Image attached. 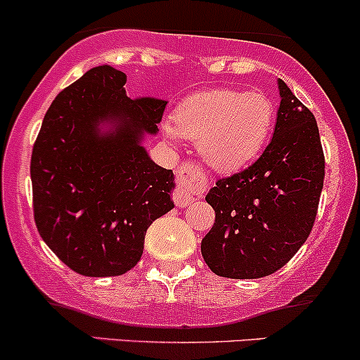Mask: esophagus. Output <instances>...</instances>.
<instances>
[{
    "label": "esophagus",
    "instance_id": "obj_1",
    "mask_svg": "<svg viewBox=\"0 0 360 360\" xmlns=\"http://www.w3.org/2000/svg\"><path fill=\"white\" fill-rule=\"evenodd\" d=\"M207 179L195 163H184L183 169L177 170V188L174 191V202L177 207L190 205L202 191H205Z\"/></svg>",
    "mask_w": 360,
    "mask_h": 360
}]
</instances>
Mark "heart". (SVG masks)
Here are the masks:
<instances>
[{
  "instance_id": "obj_1",
  "label": "heart",
  "mask_w": 360,
  "mask_h": 360,
  "mask_svg": "<svg viewBox=\"0 0 360 360\" xmlns=\"http://www.w3.org/2000/svg\"><path fill=\"white\" fill-rule=\"evenodd\" d=\"M274 122L275 104L266 94L221 89L184 99L163 130L170 139L197 141L210 169L231 174L259 157Z\"/></svg>"
}]
</instances>
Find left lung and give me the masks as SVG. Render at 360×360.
Wrapping results in <instances>:
<instances>
[{"instance_id": "left-lung-1", "label": "left lung", "mask_w": 360, "mask_h": 360, "mask_svg": "<svg viewBox=\"0 0 360 360\" xmlns=\"http://www.w3.org/2000/svg\"><path fill=\"white\" fill-rule=\"evenodd\" d=\"M274 137L242 172L210 188L216 223L202 240L219 277L261 278L281 270L307 242L324 186V153L315 116L278 79Z\"/></svg>"}]
</instances>
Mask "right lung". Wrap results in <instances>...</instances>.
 <instances>
[{"instance_id":"add662e5","label":"right lung","mask_w":360,"mask_h":360,"mask_svg":"<svg viewBox=\"0 0 360 360\" xmlns=\"http://www.w3.org/2000/svg\"><path fill=\"white\" fill-rule=\"evenodd\" d=\"M125 72L86 71L53 99L31 157L34 221L76 274L115 277L137 264L146 230L174 209V172L143 146L167 101L130 99Z\"/></svg>"}]
</instances>
